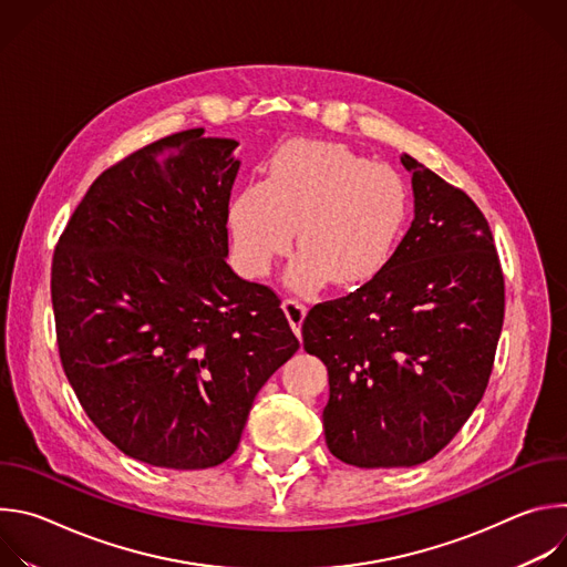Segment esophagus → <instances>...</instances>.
Segmentation results:
<instances>
[{
	"mask_svg": "<svg viewBox=\"0 0 567 567\" xmlns=\"http://www.w3.org/2000/svg\"><path fill=\"white\" fill-rule=\"evenodd\" d=\"M282 309H285V316H287V320H289L291 330H293L296 337L300 339V328H302V320H305V313H307L305 305H302L300 300H296V298H285V300H282Z\"/></svg>",
	"mask_w": 567,
	"mask_h": 567,
	"instance_id": "obj_1",
	"label": "esophagus"
}]
</instances>
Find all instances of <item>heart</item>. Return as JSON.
<instances>
[{"label":"heart","mask_w":567,"mask_h":567,"mask_svg":"<svg viewBox=\"0 0 567 567\" xmlns=\"http://www.w3.org/2000/svg\"><path fill=\"white\" fill-rule=\"evenodd\" d=\"M411 215V190L392 166L372 164L343 143L291 141L267 179L239 190L230 206L235 251L251 274H267L291 247L289 282L309 291L322 282L372 280L394 256Z\"/></svg>","instance_id":"1"}]
</instances>
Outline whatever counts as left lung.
Listing matches in <instances>:
<instances>
[{"mask_svg": "<svg viewBox=\"0 0 567 567\" xmlns=\"http://www.w3.org/2000/svg\"><path fill=\"white\" fill-rule=\"evenodd\" d=\"M401 164L415 219L394 256L302 322V348L330 374L328 449L361 468L415 466L455 437L487 390L505 316L487 219L411 154Z\"/></svg>", "mask_w": 567, "mask_h": 567, "instance_id": "8db88e82", "label": "left lung"}]
</instances>
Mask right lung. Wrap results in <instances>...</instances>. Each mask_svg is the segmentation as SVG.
Returning <instances> with one entry per match:
<instances>
[{"instance_id":"add662e5","label":"right lung","mask_w":567,"mask_h":567,"mask_svg":"<svg viewBox=\"0 0 567 567\" xmlns=\"http://www.w3.org/2000/svg\"><path fill=\"white\" fill-rule=\"evenodd\" d=\"M237 145L197 127L136 150L90 186L53 254L64 374L96 429L152 466L228 460L300 348L278 296L226 265Z\"/></svg>"}]
</instances>
